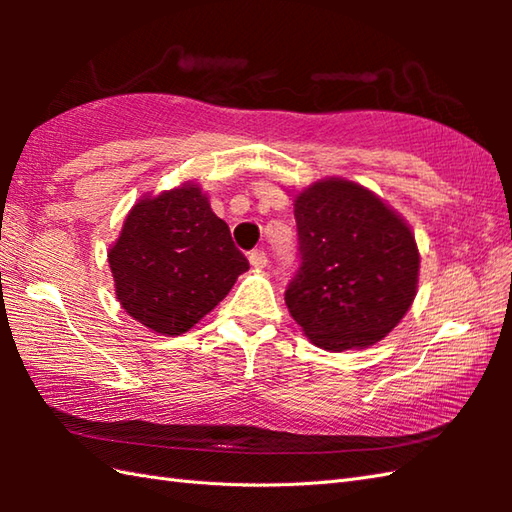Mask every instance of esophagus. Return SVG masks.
<instances>
[{
	"instance_id": "1",
	"label": "esophagus",
	"mask_w": 512,
	"mask_h": 512,
	"mask_svg": "<svg viewBox=\"0 0 512 512\" xmlns=\"http://www.w3.org/2000/svg\"><path fill=\"white\" fill-rule=\"evenodd\" d=\"M248 262H250V266H255V268H264L268 264V255L264 253L262 248H255V250H250V253H248Z\"/></svg>"
}]
</instances>
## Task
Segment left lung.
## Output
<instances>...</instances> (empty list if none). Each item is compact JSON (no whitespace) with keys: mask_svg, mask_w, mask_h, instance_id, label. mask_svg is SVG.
Segmentation results:
<instances>
[{"mask_svg":"<svg viewBox=\"0 0 512 512\" xmlns=\"http://www.w3.org/2000/svg\"><path fill=\"white\" fill-rule=\"evenodd\" d=\"M295 220L299 268L286 290L292 319L328 352L378 343L416 297L420 255L407 222L341 178L303 189Z\"/></svg>","mask_w":512,"mask_h":512,"instance_id":"8db88e82","label":"left lung"}]
</instances>
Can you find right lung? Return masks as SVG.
Segmentation results:
<instances>
[{
    "label": "right lung",
    "mask_w": 512,
    "mask_h": 512,
    "mask_svg": "<svg viewBox=\"0 0 512 512\" xmlns=\"http://www.w3.org/2000/svg\"><path fill=\"white\" fill-rule=\"evenodd\" d=\"M107 257L129 317L171 336L191 330L248 270L198 184L138 200Z\"/></svg>",
    "instance_id": "1"
}]
</instances>
